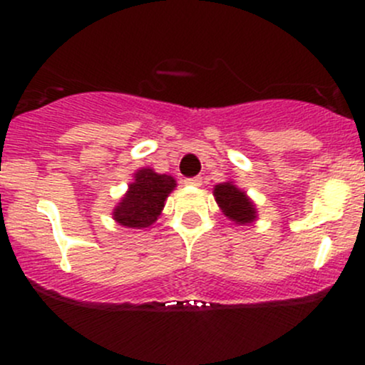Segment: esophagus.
<instances>
[{
    "label": "esophagus",
    "mask_w": 365,
    "mask_h": 365,
    "mask_svg": "<svg viewBox=\"0 0 365 365\" xmlns=\"http://www.w3.org/2000/svg\"><path fill=\"white\" fill-rule=\"evenodd\" d=\"M185 183H187V185H192V187H200V185H202V177L185 178Z\"/></svg>",
    "instance_id": "obj_1"
}]
</instances>
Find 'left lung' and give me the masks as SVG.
<instances>
[{
	"label": "left lung",
	"instance_id": "obj_1",
	"mask_svg": "<svg viewBox=\"0 0 365 365\" xmlns=\"http://www.w3.org/2000/svg\"><path fill=\"white\" fill-rule=\"evenodd\" d=\"M215 199L217 206L223 211V215L228 220L235 221L237 225L252 223L257 217V209H255L252 200L233 182H225L216 185Z\"/></svg>",
	"mask_w": 365,
	"mask_h": 365
}]
</instances>
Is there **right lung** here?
Here are the masks:
<instances>
[{
    "label": "right lung",
    "mask_w": 365,
    "mask_h": 365,
    "mask_svg": "<svg viewBox=\"0 0 365 365\" xmlns=\"http://www.w3.org/2000/svg\"><path fill=\"white\" fill-rule=\"evenodd\" d=\"M175 187L177 182L170 175H159L150 168L137 170L127 194L113 209V220L125 228H148L161 215Z\"/></svg>",
    "instance_id": "add662e5"
}]
</instances>
